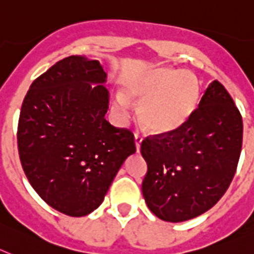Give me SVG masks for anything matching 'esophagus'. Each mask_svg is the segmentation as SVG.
<instances>
[{
    "label": "esophagus",
    "instance_id": "obj_1",
    "mask_svg": "<svg viewBox=\"0 0 254 254\" xmlns=\"http://www.w3.org/2000/svg\"><path fill=\"white\" fill-rule=\"evenodd\" d=\"M134 140H135V148H136V151L139 152L140 144H142V142H143V136L140 135L139 133H135V134H134Z\"/></svg>",
    "mask_w": 254,
    "mask_h": 254
}]
</instances>
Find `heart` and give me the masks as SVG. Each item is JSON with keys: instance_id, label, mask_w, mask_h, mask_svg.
I'll list each match as a JSON object with an SVG mask.
<instances>
[{"instance_id": "b5f03b06", "label": "heart", "mask_w": 254, "mask_h": 254, "mask_svg": "<svg viewBox=\"0 0 254 254\" xmlns=\"http://www.w3.org/2000/svg\"><path fill=\"white\" fill-rule=\"evenodd\" d=\"M127 96L139 102L138 116L151 133L164 134L179 129L191 118L199 103L200 84L189 70L154 66L124 79ZM116 109L125 114L127 101L116 97Z\"/></svg>"}]
</instances>
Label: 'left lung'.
<instances>
[{"mask_svg": "<svg viewBox=\"0 0 254 254\" xmlns=\"http://www.w3.org/2000/svg\"><path fill=\"white\" fill-rule=\"evenodd\" d=\"M243 120L229 92L213 80L197 110L179 129L147 136L142 193L158 219L182 222L215 206L239 162Z\"/></svg>", "mask_w": 254, "mask_h": 254, "instance_id": "left-lung-1", "label": "left lung"}]
</instances>
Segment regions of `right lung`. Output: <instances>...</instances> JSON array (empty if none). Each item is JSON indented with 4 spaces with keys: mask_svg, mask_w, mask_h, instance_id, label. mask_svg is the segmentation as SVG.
<instances>
[{
    "mask_svg": "<svg viewBox=\"0 0 254 254\" xmlns=\"http://www.w3.org/2000/svg\"><path fill=\"white\" fill-rule=\"evenodd\" d=\"M105 81L100 61L69 56L33 81L21 105L17 149L24 173L48 206L72 217L102 203L135 152L133 133L105 119Z\"/></svg>",
    "mask_w": 254,
    "mask_h": 254,
    "instance_id": "right-lung-1",
    "label": "right lung"
}]
</instances>
